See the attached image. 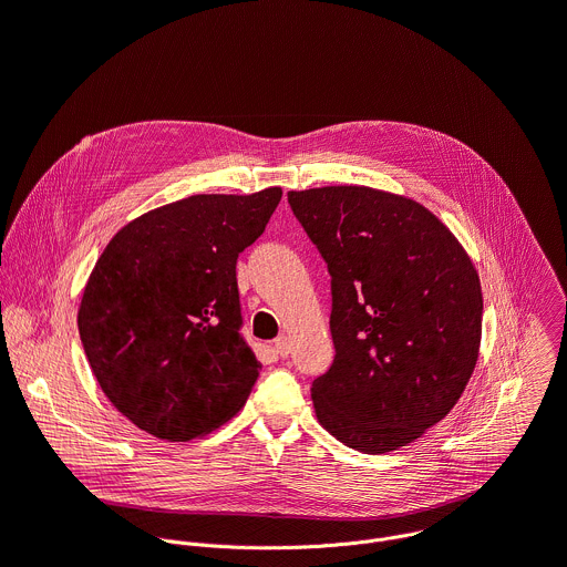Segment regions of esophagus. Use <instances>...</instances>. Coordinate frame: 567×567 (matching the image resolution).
<instances>
[{
  "label": "esophagus",
  "mask_w": 567,
  "mask_h": 567,
  "mask_svg": "<svg viewBox=\"0 0 567 567\" xmlns=\"http://www.w3.org/2000/svg\"><path fill=\"white\" fill-rule=\"evenodd\" d=\"M274 348H276V354H278V357L287 359V357H289V352H291V341H289L287 337H280V339H276Z\"/></svg>",
  "instance_id": "1"
}]
</instances>
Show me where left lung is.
I'll return each instance as SVG.
<instances>
[{
    "label": "left lung",
    "mask_w": 567,
    "mask_h": 567,
    "mask_svg": "<svg viewBox=\"0 0 567 567\" xmlns=\"http://www.w3.org/2000/svg\"><path fill=\"white\" fill-rule=\"evenodd\" d=\"M332 276L334 361L311 383L343 444L388 453L449 415L480 350L482 289L455 235L422 204L365 188L291 190Z\"/></svg>",
    "instance_id": "8db88e82"
}]
</instances>
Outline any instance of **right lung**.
I'll use <instances>...</instances> for the list:
<instances>
[{"instance_id":"add662e5","label":"right lung","mask_w":567,"mask_h":567,"mask_svg":"<svg viewBox=\"0 0 567 567\" xmlns=\"http://www.w3.org/2000/svg\"><path fill=\"white\" fill-rule=\"evenodd\" d=\"M280 188L193 195L123 226L78 309L92 372L141 431L188 442L228 422L260 374L239 334L237 256L265 233Z\"/></svg>"}]
</instances>
